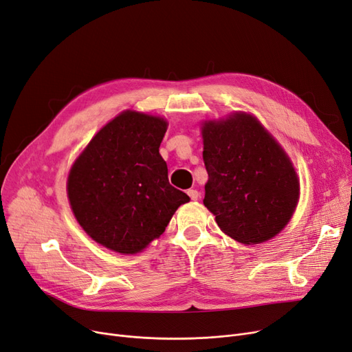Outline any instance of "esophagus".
Listing matches in <instances>:
<instances>
[{"instance_id": "34e87169", "label": "esophagus", "mask_w": 352, "mask_h": 352, "mask_svg": "<svg viewBox=\"0 0 352 352\" xmlns=\"http://www.w3.org/2000/svg\"><path fill=\"white\" fill-rule=\"evenodd\" d=\"M187 194L190 195V198H191V200H194V201L198 200V198H200V195H201L200 191H197V190H188Z\"/></svg>"}]
</instances>
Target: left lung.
<instances>
[{"mask_svg": "<svg viewBox=\"0 0 352 352\" xmlns=\"http://www.w3.org/2000/svg\"><path fill=\"white\" fill-rule=\"evenodd\" d=\"M203 140L204 206L219 227L244 244L276 236L299 198L295 168L280 145L248 113L206 122Z\"/></svg>", "mask_w": 352, "mask_h": 352, "instance_id": "obj_1", "label": "left lung"}]
</instances>
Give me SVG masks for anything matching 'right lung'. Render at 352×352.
<instances>
[{"label":"right lung","mask_w":352,"mask_h":352,"mask_svg":"<svg viewBox=\"0 0 352 352\" xmlns=\"http://www.w3.org/2000/svg\"><path fill=\"white\" fill-rule=\"evenodd\" d=\"M166 122L126 111L104 125L73 164L67 195L83 230L124 254L160 237L190 197L168 181L160 145Z\"/></svg>","instance_id":"right-lung-1"}]
</instances>
